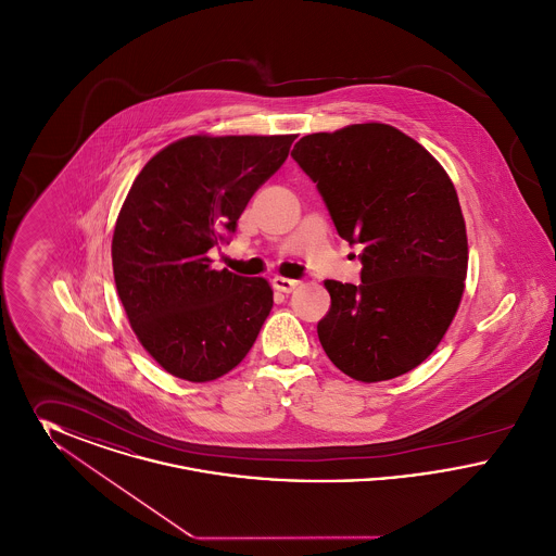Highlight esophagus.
Listing matches in <instances>:
<instances>
[{"label": "esophagus", "instance_id": "1", "mask_svg": "<svg viewBox=\"0 0 556 556\" xmlns=\"http://www.w3.org/2000/svg\"><path fill=\"white\" fill-rule=\"evenodd\" d=\"M273 286H275V290L291 293V291L300 286V281H298V279H288V277H275V279H273Z\"/></svg>", "mask_w": 556, "mask_h": 556}]
</instances>
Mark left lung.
Instances as JSON below:
<instances>
[{"instance_id": "8db88e82", "label": "left lung", "mask_w": 556, "mask_h": 556, "mask_svg": "<svg viewBox=\"0 0 556 556\" xmlns=\"http://www.w3.org/2000/svg\"><path fill=\"white\" fill-rule=\"evenodd\" d=\"M317 184L340 238L363 245L361 283L327 279L320 345L365 383L419 367L458 311L469 245L448 173L383 123L302 137L291 152Z\"/></svg>"}]
</instances>
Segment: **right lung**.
<instances>
[{"label":"right lung","instance_id":"obj_1","mask_svg":"<svg viewBox=\"0 0 556 556\" xmlns=\"http://www.w3.org/2000/svg\"><path fill=\"white\" fill-rule=\"evenodd\" d=\"M295 135H189L135 177L112 236L118 298L162 369L206 383L236 369L273 308L263 277L212 268L250 198L279 170Z\"/></svg>","mask_w":556,"mask_h":556}]
</instances>
